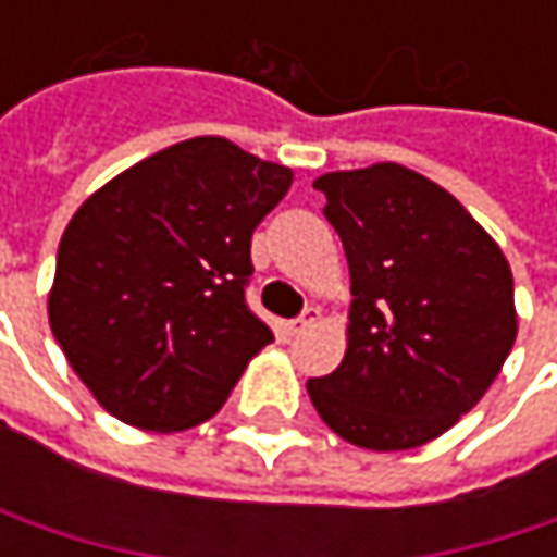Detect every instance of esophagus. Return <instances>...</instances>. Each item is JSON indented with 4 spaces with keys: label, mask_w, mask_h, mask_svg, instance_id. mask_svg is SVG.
<instances>
[{
    "label": "esophagus",
    "mask_w": 557,
    "mask_h": 557,
    "mask_svg": "<svg viewBox=\"0 0 557 557\" xmlns=\"http://www.w3.org/2000/svg\"><path fill=\"white\" fill-rule=\"evenodd\" d=\"M319 315H322V312H319L315 306H306L299 319H289V322H286V335H299L302 329H309L312 322H319Z\"/></svg>",
    "instance_id": "1"
}]
</instances>
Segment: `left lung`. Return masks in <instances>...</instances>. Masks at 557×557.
<instances>
[{
  "mask_svg": "<svg viewBox=\"0 0 557 557\" xmlns=\"http://www.w3.org/2000/svg\"><path fill=\"white\" fill-rule=\"evenodd\" d=\"M325 219L351 274L348 351L306 389L322 422L371 451L448 432L516 342L500 245L438 183L403 164L322 173Z\"/></svg>",
  "mask_w": 557,
  "mask_h": 557,
  "instance_id": "obj_1",
  "label": "left lung"
}]
</instances>
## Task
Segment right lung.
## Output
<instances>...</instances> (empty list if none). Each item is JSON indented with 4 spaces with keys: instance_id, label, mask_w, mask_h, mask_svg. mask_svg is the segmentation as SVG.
I'll list each match as a JSON object with an SVG mask.
<instances>
[{
    "instance_id": "right-lung-1",
    "label": "right lung",
    "mask_w": 557,
    "mask_h": 557,
    "mask_svg": "<svg viewBox=\"0 0 557 557\" xmlns=\"http://www.w3.org/2000/svg\"><path fill=\"white\" fill-rule=\"evenodd\" d=\"M293 170L202 135L145 158L70 219L48 319L106 412L148 432L212 419L274 332L248 309L251 235Z\"/></svg>"
}]
</instances>
